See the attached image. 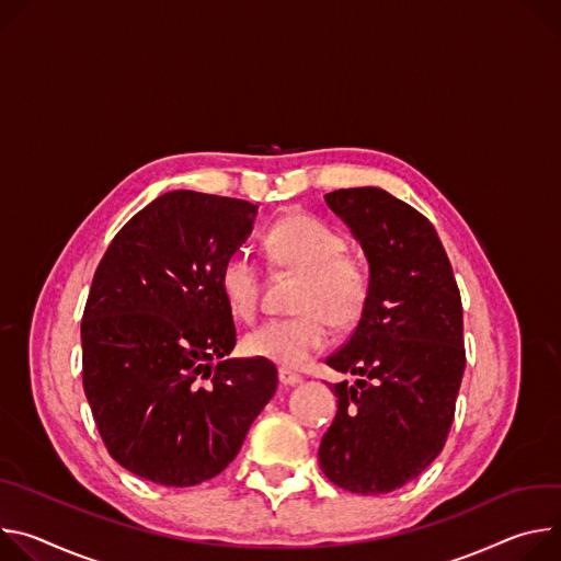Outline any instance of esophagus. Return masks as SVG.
<instances>
[{"label":"esophagus","instance_id":"esophagus-1","mask_svg":"<svg viewBox=\"0 0 561 561\" xmlns=\"http://www.w3.org/2000/svg\"><path fill=\"white\" fill-rule=\"evenodd\" d=\"M278 381H280V386H285V388H291V386H298V383H302V377H300V375H296V371H289V369H280V371H278Z\"/></svg>","mask_w":561,"mask_h":561}]
</instances>
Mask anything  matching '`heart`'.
I'll return each mask as SVG.
<instances>
[{
    "label": "heart",
    "instance_id": "obj_1",
    "mask_svg": "<svg viewBox=\"0 0 561 561\" xmlns=\"http://www.w3.org/2000/svg\"><path fill=\"white\" fill-rule=\"evenodd\" d=\"M276 267L302 276L296 302L298 317L267 321L244 336V352L283 369L302 367L330 343V323L347 328L363 314L369 294L367 265L345 254V238L332 225L307 214L280 218L265 236ZM218 285L231 314L252 321L259 312L261 272L247 252L225 259Z\"/></svg>",
    "mask_w": 561,
    "mask_h": 561
}]
</instances>
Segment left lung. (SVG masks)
<instances>
[{"label": "left lung", "instance_id": "1", "mask_svg": "<svg viewBox=\"0 0 561 561\" xmlns=\"http://www.w3.org/2000/svg\"><path fill=\"white\" fill-rule=\"evenodd\" d=\"M369 267L356 330L328 365L339 410L319 463L350 492L381 494L419 477L442 453L455 419L466 352L463 312L446 249L425 216L379 186L325 196Z\"/></svg>", "mask_w": 561, "mask_h": 561}]
</instances>
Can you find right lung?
I'll return each mask as SVG.
<instances>
[{"mask_svg": "<svg viewBox=\"0 0 561 561\" xmlns=\"http://www.w3.org/2000/svg\"><path fill=\"white\" fill-rule=\"evenodd\" d=\"M259 207L169 192L111 240L82 317V377L111 457L160 485L220 474L278 386L274 363L227 358L236 325L218 274Z\"/></svg>", "mask_w": 561, "mask_h": 561, "instance_id": "right-lung-1", "label": "right lung"}]
</instances>
